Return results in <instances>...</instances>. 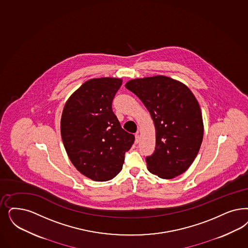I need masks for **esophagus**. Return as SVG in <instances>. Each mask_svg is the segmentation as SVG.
<instances>
[{
	"instance_id": "1",
	"label": "esophagus",
	"mask_w": 248,
	"mask_h": 248,
	"mask_svg": "<svg viewBox=\"0 0 248 248\" xmlns=\"http://www.w3.org/2000/svg\"><path fill=\"white\" fill-rule=\"evenodd\" d=\"M139 140H140V136H139V132H137V134H136V143H138L139 142Z\"/></svg>"
}]
</instances>
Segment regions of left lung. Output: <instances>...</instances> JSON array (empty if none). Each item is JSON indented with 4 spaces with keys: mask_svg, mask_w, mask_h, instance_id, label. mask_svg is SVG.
Returning a JSON list of instances; mask_svg holds the SVG:
<instances>
[{
    "mask_svg": "<svg viewBox=\"0 0 248 248\" xmlns=\"http://www.w3.org/2000/svg\"><path fill=\"white\" fill-rule=\"evenodd\" d=\"M125 88L144 103L154 122L155 147L145 158L147 170L164 180L184 173L203 138V121L196 97L184 83L163 75L133 78Z\"/></svg>",
    "mask_w": 248,
    "mask_h": 248,
    "instance_id": "8db88e82",
    "label": "left lung"
}]
</instances>
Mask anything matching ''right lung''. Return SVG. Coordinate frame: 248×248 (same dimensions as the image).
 Here are the masks:
<instances>
[{
	"instance_id": "right-lung-1",
	"label": "right lung",
	"mask_w": 248,
	"mask_h": 248,
	"mask_svg": "<svg viewBox=\"0 0 248 248\" xmlns=\"http://www.w3.org/2000/svg\"><path fill=\"white\" fill-rule=\"evenodd\" d=\"M122 83L119 78H91L69 96L62 111L60 133L68 158L94 181L113 179L135 141L111 110Z\"/></svg>"
}]
</instances>
